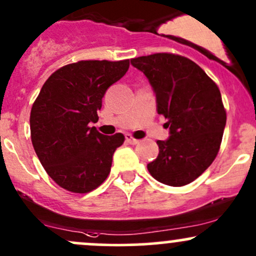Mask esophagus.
<instances>
[{"mask_svg": "<svg viewBox=\"0 0 256 256\" xmlns=\"http://www.w3.org/2000/svg\"><path fill=\"white\" fill-rule=\"evenodd\" d=\"M126 142H129V144H132V145H136V144H139L140 140L136 139L134 136H132L130 134H126Z\"/></svg>", "mask_w": 256, "mask_h": 256, "instance_id": "esophagus-1", "label": "esophagus"}]
</instances>
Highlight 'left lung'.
<instances>
[{"mask_svg":"<svg viewBox=\"0 0 256 256\" xmlns=\"http://www.w3.org/2000/svg\"><path fill=\"white\" fill-rule=\"evenodd\" d=\"M156 95L158 112L167 120L170 138L158 140V156L148 164L158 182L182 186L212 164L221 146L226 110L215 82L196 63L174 54L132 58Z\"/></svg>","mask_w":256,"mask_h":256,"instance_id":"1","label":"left lung"}]
</instances>
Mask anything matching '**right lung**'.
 Segmentation results:
<instances>
[{
	"label": "right lung",
	"mask_w": 256,
	"mask_h": 256,
	"mask_svg": "<svg viewBox=\"0 0 256 256\" xmlns=\"http://www.w3.org/2000/svg\"><path fill=\"white\" fill-rule=\"evenodd\" d=\"M129 68L123 61H79L48 76L30 112V134L38 158L60 186L89 193L110 174L112 156L124 136H104L98 120L102 98Z\"/></svg>",
	"instance_id": "right-lung-1"
}]
</instances>
